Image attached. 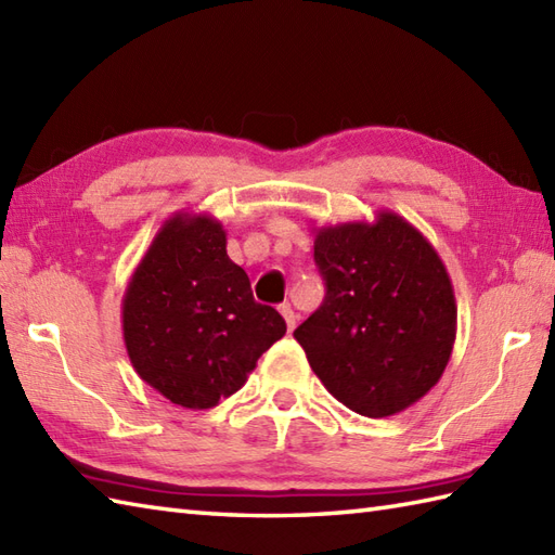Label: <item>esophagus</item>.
<instances>
[{
  "label": "esophagus",
  "instance_id": "obj_1",
  "mask_svg": "<svg viewBox=\"0 0 555 555\" xmlns=\"http://www.w3.org/2000/svg\"><path fill=\"white\" fill-rule=\"evenodd\" d=\"M279 312H281V317H284V320H286V326H288V332H291V328H296V322H298V314H296V312H293V308H291V305H288V302H284V305H281V308H279Z\"/></svg>",
  "mask_w": 555,
  "mask_h": 555
}]
</instances>
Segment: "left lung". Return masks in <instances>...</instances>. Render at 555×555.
I'll list each match as a JSON object with an SVG mask.
<instances>
[{
    "instance_id": "obj_1",
    "label": "left lung",
    "mask_w": 555,
    "mask_h": 555,
    "mask_svg": "<svg viewBox=\"0 0 555 555\" xmlns=\"http://www.w3.org/2000/svg\"><path fill=\"white\" fill-rule=\"evenodd\" d=\"M326 296L293 336L326 391L362 417L427 396L451 360L457 308L439 253L396 211L314 229Z\"/></svg>"
}]
</instances>
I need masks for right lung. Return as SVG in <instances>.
Instances as JSON below:
<instances>
[{
  "label": "right lung",
  "instance_id": "1",
  "mask_svg": "<svg viewBox=\"0 0 555 555\" xmlns=\"http://www.w3.org/2000/svg\"><path fill=\"white\" fill-rule=\"evenodd\" d=\"M124 344L140 379L173 405L205 410L247 382L286 334L274 308L227 255V231L209 215L176 211L128 281Z\"/></svg>",
  "mask_w": 555,
  "mask_h": 555
}]
</instances>
